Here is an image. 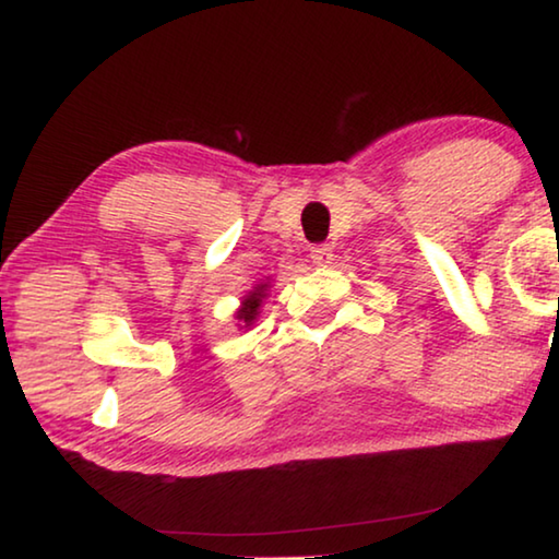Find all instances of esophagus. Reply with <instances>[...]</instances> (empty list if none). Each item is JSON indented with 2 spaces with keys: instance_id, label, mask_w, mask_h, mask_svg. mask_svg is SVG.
<instances>
[{
  "instance_id": "esophagus-1",
  "label": "esophagus",
  "mask_w": 559,
  "mask_h": 559,
  "mask_svg": "<svg viewBox=\"0 0 559 559\" xmlns=\"http://www.w3.org/2000/svg\"><path fill=\"white\" fill-rule=\"evenodd\" d=\"M311 261L318 269H328L333 263V248L331 246H316L311 251Z\"/></svg>"
}]
</instances>
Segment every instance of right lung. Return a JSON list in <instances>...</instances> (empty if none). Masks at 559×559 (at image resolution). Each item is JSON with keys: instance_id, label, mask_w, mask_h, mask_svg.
<instances>
[{"instance_id": "obj_1", "label": "right lung", "mask_w": 559, "mask_h": 559, "mask_svg": "<svg viewBox=\"0 0 559 559\" xmlns=\"http://www.w3.org/2000/svg\"><path fill=\"white\" fill-rule=\"evenodd\" d=\"M269 288H271V278L265 281H259L255 286L248 290V294L241 298V306H238L236 311V321H238V328H243V331H248L255 323V318H259L261 313V306H263V298L269 296Z\"/></svg>"}]
</instances>
